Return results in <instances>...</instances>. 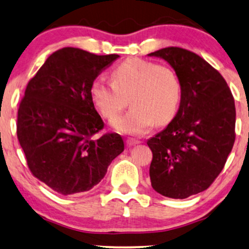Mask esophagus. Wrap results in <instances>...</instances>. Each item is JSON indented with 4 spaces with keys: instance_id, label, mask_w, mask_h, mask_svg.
Instances as JSON below:
<instances>
[{
    "instance_id": "1",
    "label": "esophagus",
    "mask_w": 249,
    "mask_h": 249,
    "mask_svg": "<svg viewBox=\"0 0 249 249\" xmlns=\"http://www.w3.org/2000/svg\"><path fill=\"white\" fill-rule=\"evenodd\" d=\"M139 141H137V139H134V138H128L127 141H125V144H127L128 146H135V145H137V144H139Z\"/></svg>"
}]
</instances>
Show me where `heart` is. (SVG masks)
Here are the masks:
<instances>
[{
	"instance_id": "obj_1",
	"label": "heart",
	"mask_w": 249,
	"mask_h": 249,
	"mask_svg": "<svg viewBox=\"0 0 249 249\" xmlns=\"http://www.w3.org/2000/svg\"><path fill=\"white\" fill-rule=\"evenodd\" d=\"M112 84L96 79L90 97L105 119H113L129 104L127 113L114 119L115 130L142 135L155 124L171 121L178 110L181 86L171 68L139 57L125 60L111 73Z\"/></svg>"
}]
</instances>
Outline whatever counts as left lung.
<instances>
[{"label":"left lung","instance_id":"left-lung-1","mask_svg":"<svg viewBox=\"0 0 249 249\" xmlns=\"http://www.w3.org/2000/svg\"><path fill=\"white\" fill-rule=\"evenodd\" d=\"M148 55L169 62L181 86L176 117L147 141L152 187L183 199L206 190L224 168L236 139L234 100L219 71L196 53L171 46Z\"/></svg>","mask_w":249,"mask_h":249}]
</instances>
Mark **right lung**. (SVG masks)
I'll return each instance as SVG.
<instances>
[{"instance_id":"1","label":"right lung","mask_w":249,"mask_h":249,"mask_svg":"<svg viewBox=\"0 0 249 249\" xmlns=\"http://www.w3.org/2000/svg\"><path fill=\"white\" fill-rule=\"evenodd\" d=\"M118 54L63 47L29 80L18 108L17 136L34 177L61 195L87 192L124 149L119 134H104L90 86Z\"/></svg>"}]
</instances>
